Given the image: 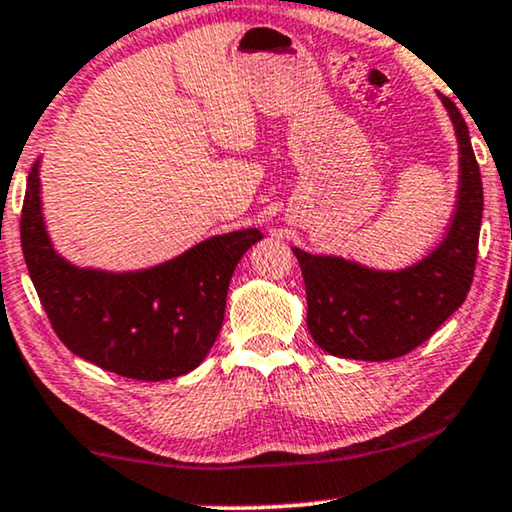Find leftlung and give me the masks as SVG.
I'll return each instance as SVG.
<instances>
[{
  "instance_id": "8db88e82",
  "label": "left lung",
  "mask_w": 512,
  "mask_h": 512,
  "mask_svg": "<svg viewBox=\"0 0 512 512\" xmlns=\"http://www.w3.org/2000/svg\"><path fill=\"white\" fill-rule=\"evenodd\" d=\"M459 142L457 209L443 242L403 270H373L293 247L305 279L307 328L340 359L389 361L422 345L471 289L482 221V179L466 121L440 95Z\"/></svg>"
}]
</instances>
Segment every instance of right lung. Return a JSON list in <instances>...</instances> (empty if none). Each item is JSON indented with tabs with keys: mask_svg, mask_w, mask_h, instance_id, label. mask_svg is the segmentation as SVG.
Wrapping results in <instances>:
<instances>
[{
	"mask_svg": "<svg viewBox=\"0 0 512 512\" xmlns=\"http://www.w3.org/2000/svg\"><path fill=\"white\" fill-rule=\"evenodd\" d=\"M258 240L261 230L244 228L153 268H79L48 237L39 160L27 177L20 242L53 331L76 356L130 380H172L205 361L219 338L230 277Z\"/></svg>",
	"mask_w": 512,
	"mask_h": 512,
	"instance_id": "obj_1",
	"label": "right lung"
}]
</instances>
